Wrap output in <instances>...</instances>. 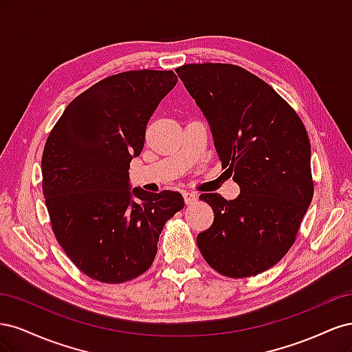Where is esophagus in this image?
<instances>
[{"label":"esophagus","mask_w":352,"mask_h":352,"mask_svg":"<svg viewBox=\"0 0 352 352\" xmlns=\"http://www.w3.org/2000/svg\"><path fill=\"white\" fill-rule=\"evenodd\" d=\"M197 199H198V197H197L195 194H190V192H184V201H185V204H186V206L194 204V202H197Z\"/></svg>","instance_id":"obj_1"}]
</instances>
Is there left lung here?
Wrapping results in <instances>:
<instances>
[{"label": "left lung", "instance_id": "1", "mask_svg": "<svg viewBox=\"0 0 352 352\" xmlns=\"http://www.w3.org/2000/svg\"><path fill=\"white\" fill-rule=\"evenodd\" d=\"M176 73L207 117L223 168L241 186L230 201L199 195L214 221L197 236L198 248L226 278L260 274L291 250L313 199L305 126L269 83L239 66L185 65Z\"/></svg>", "mask_w": 352, "mask_h": 352}]
</instances>
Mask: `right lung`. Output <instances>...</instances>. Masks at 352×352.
<instances>
[{
    "label": "right lung",
    "instance_id": "1",
    "mask_svg": "<svg viewBox=\"0 0 352 352\" xmlns=\"http://www.w3.org/2000/svg\"><path fill=\"white\" fill-rule=\"evenodd\" d=\"M176 82L172 70L113 74L74 98L47 138L42 192L51 228L94 280L116 285L145 273L166 221L185 206L172 190H131L127 172L142 151L148 120Z\"/></svg>",
    "mask_w": 352,
    "mask_h": 352
}]
</instances>
